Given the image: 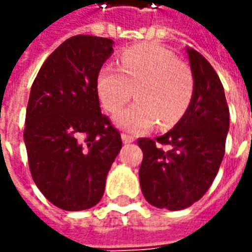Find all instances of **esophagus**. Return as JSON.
Here are the masks:
<instances>
[{
	"label": "esophagus",
	"instance_id": "obj_1",
	"mask_svg": "<svg viewBox=\"0 0 252 252\" xmlns=\"http://www.w3.org/2000/svg\"><path fill=\"white\" fill-rule=\"evenodd\" d=\"M122 141L125 144H130V143H133L134 141V137H131V136H127V134H125V133H122Z\"/></svg>",
	"mask_w": 252,
	"mask_h": 252
}]
</instances>
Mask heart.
I'll list each match as a JSON object with an SVG mask.
<instances>
[{
  "label": "heart",
  "instance_id": "b5f03b06",
  "mask_svg": "<svg viewBox=\"0 0 252 252\" xmlns=\"http://www.w3.org/2000/svg\"><path fill=\"white\" fill-rule=\"evenodd\" d=\"M97 93L103 107L115 112L136 89L137 103L119 111L114 122L133 134L171 126L188 109L193 96L192 72L177 57L158 45H137L122 53V68L104 65L97 75Z\"/></svg>",
  "mask_w": 252,
  "mask_h": 252
}]
</instances>
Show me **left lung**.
<instances>
[{
    "label": "left lung",
    "instance_id": "left-lung-1",
    "mask_svg": "<svg viewBox=\"0 0 252 252\" xmlns=\"http://www.w3.org/2000/svg\"><path fill=\"white\" fill-rule=\"evenodd\" d=\"M187 53L193 76L188 109L166 134L137 141L144 154L138 171L144 197L158 209L171 211L192 206L209 190L225 155L229 131L220 76L199 52L187 48Z\"/></svg>",
    "mask_w": 252,
    "mask_h": 252
}]
</instances>
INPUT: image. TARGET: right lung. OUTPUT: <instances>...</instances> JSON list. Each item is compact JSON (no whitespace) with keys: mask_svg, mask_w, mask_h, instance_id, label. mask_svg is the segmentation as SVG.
<instances>
[{"mask_svg":"<svg viewBox=\"0 0 252 252\" xmlns=\"http://www.w3.org/2000/svg\"><path fill=\"white\" fill-rule=\"evenodd\" d=\"M112 45L109 38L71 36L46 59L31 86L23 134L31 176L65 211L101 200L122 148L119 131L101 114L96 86Z\"/></svg>","mask_w":252,"mask_h":252,"instance_id":"obj_1","label":"right lung"}]
</instances>
